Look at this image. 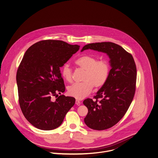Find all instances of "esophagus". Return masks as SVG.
I'll list each match as a JSON object with an SVG mask.
<instances>
[{"label":"esophagus","mask_w":158,"mask_h":158,"mask_svg":"<svg viewBox=\"0 0 158 158\" xmlns=\"http://www.w3.org/2000/svg\"><path fill=\"white\" fill-rule=\"evenodd\" d=\"M75 104H76L77 106H80V105L81 104V102L79 100H75Z\"/></svg>","instance_id":"esophagus-1"}]
</instances>
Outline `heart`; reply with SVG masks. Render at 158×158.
<instances>
[{
	"label": "heart",
	"instance_id": "heart-1",
	"mask_svg": "<svg viewBox=\"0 0 158 158\" xmlns=\"http://www.w3.org/2000/svg\"><path fill=\"white\" fill-rule=\"evenodd\" d=\"M75 64L85 72L81 83H75L68 89V94L77 99H83L92 91L93 87L100 88L107 80L110 64L106 60H98L97 58L89 56H81L75 61ZM61 75L68 82L72 80V70L69 65L64 64L61 68Z\"/></svg>",
	"mask_w": 158,
	"mask_h": 158
}]
</instances>
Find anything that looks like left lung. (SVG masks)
Instances as JSON below:
<instances>
[{
  "label": "left lung",
  "instance_id": "left-lung-1",
  "mask_svg": "<svg viewBox=\"0 0 158 158\" xmlns=\"http://www.w3.org/2000/svg\"><path fill=\"white\" fill-rule=\"evenodd\" d=\"M92 49L106 53L112 68L106 83L94 96L83 104L88 109L85 118L87 127L97 130L109 129L127 112L133 99L136 81V67L131 54L112 42L87 44L81 52Z\"/></svg>",
  "mask_w": 158,
  "mask_h": 158
}]
</instances>
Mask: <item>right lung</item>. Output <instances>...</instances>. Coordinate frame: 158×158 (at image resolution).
Listing matches in <instances>:
<instances>
[{
	"label": "right lung",
	"mask_w": 158,
	"mask_h": 158,
	"mask_svg": "<svg viewBox=\"0 0 158 158\" xmlns=\"http://www.w3.org/2000/svg\"><path fill=\"white\" fill-rule=\"evenodd\" d=\"M80 49L61 40L34 43L24 54L16 75L19 102L25 118L35 127L51 130L59 127L74 105L73 97H58L65 90L62 67ZM57 96L52 102L51 97Z\"/></svg>",
	"instance_id": "add662e5"
}]
</instances>
